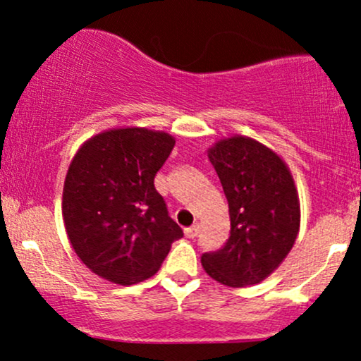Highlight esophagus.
<instances>
[{
  "mask_svg": "<svg viewBox=\"0 0 361 361\" xmlns=\"http://www.w3.org/2000/svg\"><path fill=\"white\" fill-rule=\"evenodd\" d=\"M198 231H200V229H198V226L186 227V229H185V235H186V238H188V239H193V238H197V235H198Z\"/></svg>",
  "mask_w": 361,
  "mask_h": 361,
  "instance_id": "esophagus-1",
  "label": "esophagus"
}]
</instances>
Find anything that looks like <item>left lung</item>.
Returning <instances> with one entry per match:
<instances>
[{
	"instance_id": "8db88e82",
	"label": "left lung",
	"mask_w": 361,
	"mask_h": 361,
	"mask_svg": "<svg viewBox=\"0 0 361 361\" xmlns=\"http://www.w3.org/2000/svg\"><path fill=\"white\" fill-rule=\"evenodd\" d=\"M231 215L221 250L202 255L214 280L227 287L259 283L279 268L299 234L295 185L283 161L250 137L224 139L209 151Z\"/></svg>"
}]
</instances>
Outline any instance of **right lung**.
Segmentation results:
<instances>
[{
    "instance_id": "add662e5",
    "label": "right lung",
    "mask_w": 361,
    "mask_h": 361,
    "mask_svg": "<svg viewBox=\"0 0 361 361\" xmlns=\"http://www.w3.org/2000/svg\"><path fill=\"white\" fill-rule=\"evenodd\" d=\"M175 139L147 128L94 135L74 156L62 193L66 233L91 271L120 285L159 270L183 231L169 217L154 176Z\"/></svg>"
}]
</instances>
